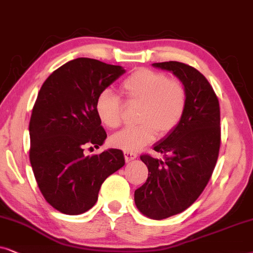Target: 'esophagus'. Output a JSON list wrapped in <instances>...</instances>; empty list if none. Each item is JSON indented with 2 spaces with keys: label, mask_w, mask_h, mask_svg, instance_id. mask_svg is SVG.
<instances>
[{
  "label": "esophagus",
  "mask_w": 253,
  "mask_h": 253,
  "mask_svg": "<svg viewBox=\"0 0 253 253\" xmlns=\"http://www.w3.org/2000/svg\"><path fill=\"white\" fill-rule=\"evenodd\" d=\"M124 155H125V161H126L127 163L134 161L137 157L136 153H133V151H124Z\"/></svg>",
  "instance_id": "34e87169"
}]
</instances>
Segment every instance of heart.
I'll return each instance as SVG.
<instances>
[{
  "label": "heart",
  "mask_w": 253,
  "mask_h": 253,
  "mask_svg": "<svg viewBox=\"0 0 253 253\" xmlns=\"http://www.w3.org/2000/svg\"><path fill=\"white\" fill-rule=\"evenodd\" d=\"M128 106H139L137 126L126 127L111 137L113 147L135 151L158 136L170 134L183 119L187 104L186 87L177 79L151 69H137L120 84ZM96 113L107 128L120 126L125 105L111 90H104L96 99Z\"/></svg>",
  "instance_id": "heart-1"
}]
</instances>
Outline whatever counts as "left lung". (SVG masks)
<instances>
[{
	"mask_svg": "<svg viewBox=\"0 0 253 253\" xmlns=\"http://www.w3.org/2000/svg\"><path fill=\"white\" fill-rule=\"evenodd\" d=\"M153 66L172 73L187 92L179 125L154 144L164 160L140 157L149 173L134 192L135 205L147 217L163 220L187 210L211 179L221 143L220 104L206 77L193 67L177 61Z\"/></svg>",
	"mask_w": 253,
	"mask_h": 253,
	"instance_id": "obj_1",
	"label": "left lung"
}]
</instances>
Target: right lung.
<instances>
[{
    "label": "right lung",
    "instance_id": "add662e5",
    "mask_svg": "<svg viewBox=\"0 0 253 253\" xmlns=\"http://www.w3.org/2000/svg\"><path fill=\"white\" fill-rule=\"evenodd\" d=\"M126 72L89 58L65 63L47 77L30 119V162L45 200L63 214L79 215L93 207L100 186L125 166L123 151L99 148L106 132L96 113V99Z\"/></svg>",
    "mask_w": 253,
    "mask_h": 253
}]
</instances>
